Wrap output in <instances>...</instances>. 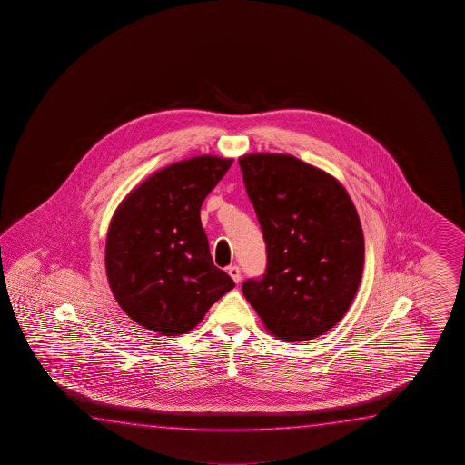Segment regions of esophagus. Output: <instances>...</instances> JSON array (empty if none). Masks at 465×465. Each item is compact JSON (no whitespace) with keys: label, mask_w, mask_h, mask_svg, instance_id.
Returning <instances> with one entry per match:
<instances>
[{"label":"esophagus","mask_w":465,"mask_h":465,"mask_svg":"<svg viewBox=\"0 0 465 465\" xmlns=\"http://www.w3.org/2000/svg\"><path fill=\"white\" fill-rule=\"evenodd\" d=\"M228 273L236 283H239L241 282V278H242V275H241V268L237 267V265H231V267H228Z\"/></svg>","instance_id":"1"}]
</instances>
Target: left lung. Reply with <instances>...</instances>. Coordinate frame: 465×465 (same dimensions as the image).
Listing matches in <instances>:
<instances>
[{
    "label": "left lung",
    "mask_w": 465,
    "mask_h": 465,
    "mask_svg": "<svg viewBox=\"0 0 465 465\" xmlns=\"http://www.w3.org/2000/svg\"><path fill=\"white\" fill-rule=\"evenodd\" d=\"M267 244V270L242 284L267 331L312 340L341 321L361 282L364 237L345 187L290 154L239 159Z\"/></svg>",
    "instance_id": "obj_1"
}]
</instances>
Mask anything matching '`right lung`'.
Here are the masks:
<instances>
[{"instance_id": "add662e5", "label": "right lung", "mask_w": 465, "mask_h": 465, "mask_svg": "<svg viewBox=\"0 0 465 465\" xmlns=\"http://www.w3.org/2000/svg\"><path fill=\"white\" fill-rule=\"evenodd\" d=\"M232 159L167 165L132 190L112 216L105 270L128 317L165 337L187 333L236 284L213 263L200 208Z\"/></svg>"}]
</instances>
